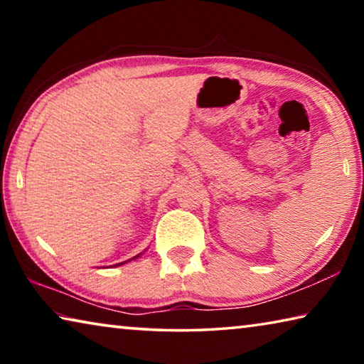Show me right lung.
I'll list each match as a JSON object with an SVG mask.
<instances>
[{
    "mask_svg": "<svg viewBox=\"0 0 364 364\" xmlns=\"http://www.w3.org/2000/svg\"><path fill=\"white\" fill-rule=\"evenodd\" d=\"M138 257H141V254L139 255H136V257H133V258H130V260H127V262H122V263H117V264H114V267H120V264H125V263H128V262H132V260H136Z\"/></svg>",
    "mask_w": 364,
    "mask_h": 364,
    "instance_id": "right-lung-1",
    "label": "right lung"
}]
</instances>
